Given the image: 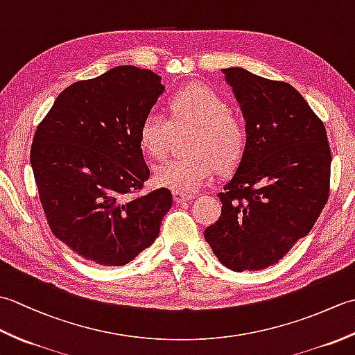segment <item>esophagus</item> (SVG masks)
Instances as JSON below:
<instances>
[{"label":"esophagus","instance_id":"obj_1","mask_svg":"<svg viewBox=\"0 0 355 355\" xmlns=\"http://www.w3.org/2000/svg\"><path fill=\"white\" fill-rule=\"evenodd\" d=\"M195 197L192 193H180V192H175L173 193V200H175V202H178V205H182V202H186V201H192Z\"/></svg>","mask_w":355,"mask_h":355}]
</instances>
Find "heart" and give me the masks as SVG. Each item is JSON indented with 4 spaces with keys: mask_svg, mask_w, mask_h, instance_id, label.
I'll use <instances>...</instances> for the list:
<instances>
[{
    "mask_svg": "<svg viewBox=\"0 0 355 355\" xmlns=\"http://www.w3.org/2000/svg\"><path fill=\"white\" fill-rule=\"evenodd\" d=\"M171 120L148 112L139 130L143 153L154 160L168 154L173 128H193L191 155L164 162L154 168V182L180 193H192L214 178L218 168L230 169L243 157L247 145L244 123L233 116L227 101L215 89L193 85L169 97Z\"/></svg>",
    "mask_w": 355,
    "mask_h": 355,
    "instance_id": "heart-1",
    "label": "heart"
}]
</instances>
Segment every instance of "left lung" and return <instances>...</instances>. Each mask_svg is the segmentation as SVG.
Segmentation results:
<instances>
[{
  "mask_svg": "<svg viewBox=\"0 0 355 355\" xmlns=\"http://www.w3.org/2000/svg\"><path fill=\"white\" fill-rule=\"evenodd\" d=\"M243 111L247 145L218 193L221 216L205 230L218 261L233 271L275 266L306 236L329 193L327 130L286 82L223 69Z\"/></svg>",
  "mask_w": 355,
  "mask_h": 355,
  "instance_id": "obj_1",
  "label": "left lung"
}]
</instances>
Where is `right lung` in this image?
I'll list each match as a JSON object with an SVG mask.
<instances>
[{
	"label": "right lung",
	"instance_id": "1",
	"mask_svg": "<svg viewBox=\"0 0 355 355\" xmlns=\"http://www.w3.org/2000/svg\"><path fill=\"white\" fill-rule=\"evenodd\" d=\"M134 65L74 82L37 125L30 163L50 229L87 261L125 266L154 243L172 206L166 187L132 197L149 178L143 117L164 92Z\"/></svg>",
	"mask_w": 355,
	"mask_h": 355
}]
</instances>
